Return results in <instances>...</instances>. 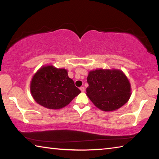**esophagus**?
<instances>
[{"label": "esophagus", "mask_w": 159, "mask_h": 159, "mask_svg": "<svg viewBox=\"0 0 159 159\" xmlns=\"http://www.w3.org/2000/svg\"><path fill=\"white\" fill-rule=\"evenodd\" d=\"M80 91H81V92H84V91H85V88L84 87H80Z\"/></svg>", "instance_id": "esophagus-1"}]
</instances>
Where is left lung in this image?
I'll return each mask as SVG.
<instances>
[{"label": "left lung", "instance_id": "left-lung-1", "mask_svg": "<svg viewBox=\"0 0 159 159\" xmlns=\"http://www.w3.org/2000/svg\"><path fill=\"white\" fill-rule=\"evenodd\" d=\"M86 95L95 107L104 111L119 109L128 101L131 87L128 78L118 69H96L87 77Z\"/></svg>", "mask_w": 159, "mask_h": 159}]
</instances>
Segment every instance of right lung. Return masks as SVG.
<instances>
[{
  "mask_svg": "<svg viewBox=\"0 0 159 159\" xmlns=\"http://www.w3.org/2000/svg\"><path fill=\"white\" fill-rule=\"evenodd\" d=\"M30 90L38 104L50 109L63 108L80 93L74 80L68 76L67 70L52 65L38 70L32 78Z\"/></svg>",
  "mask_w": 159,
  "mask_h": 159,
  "instance_id": "obj_1",
  "label": "right lung"
}]
</instances>
